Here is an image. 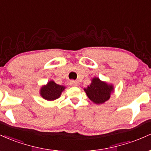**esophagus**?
Segmentation results:
<instances>
[{
    "instance_id": "34e87169",
    "label": "esophagus",
    "mask_w": 151,
    "mask_h": 151,
    "mask_svg": "<svg viewBox=\"0 0 151 151\" xmlns=\"http://www.w3.org/2000/svg\"><path fill=\"white\" fill-rule=\"evenodd\" d=\"M77 85H78L77 81H74V80L70 81V86H77Z\"/></svg>"
}]
</instances>
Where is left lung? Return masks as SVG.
<instances>
[{
    "mask_svg": "<svg viewBox=\"0 0 151 151\" xmlns=\"http://www.w3.org/2000/svg\"><path fill=\"white\" fill-rule=\"evenodd\" d=\"M84 90L93 103L103 104L108 101L111 95L114 92V87L112 84L101 81L99 77H93L91 84Z\"/></svg>",
    "mask_w": 151,
    "mask_h": 151,
    "instance_id": "left-lung-1",
    "label": "left lung"
}]
</instances>
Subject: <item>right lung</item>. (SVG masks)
<instances>
[{
	"instance_id": "add662e5",
	"label": "right lung",
	"mask_w": 151,
	"mask_h": 151,
	"mask_svg": "<svg viewBox=\"0 0 151 151\" xmlns=\"http://www.w3.org/2000/svg\"><path fill=\"white\" fill-rule=\"evenodd\" d=\"M65 89V86L60 85L53 80H50L46 84L41 86L40 94L47 101H54L60 97L62 91Z\"/></svg>"
}]
</instances>
